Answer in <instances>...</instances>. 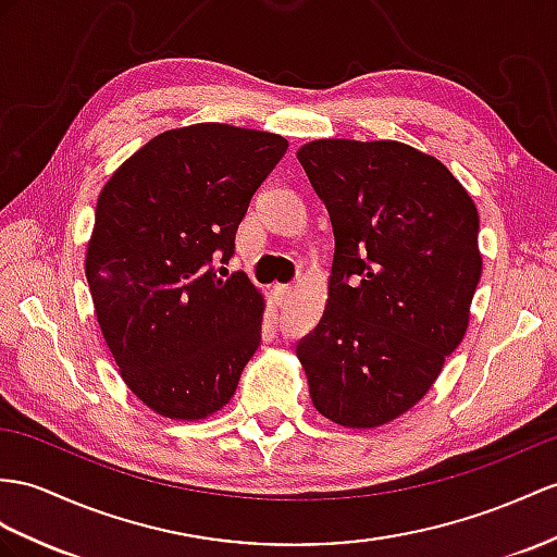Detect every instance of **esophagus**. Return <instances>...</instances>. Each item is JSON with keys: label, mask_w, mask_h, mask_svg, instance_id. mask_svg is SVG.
<instances>
[{"label": "esophagus", "mask_w": 557, "mask_h": 557, "mask_svg": "<svg viewBox=\"0 0 557 557\" xmlns=\"http://www.w3.org/2000/svg\"><path fill=\"white\" fill-rule=\"evenodd\" d=\"M274 293H276V297H278V300H281V302H286V300H288V297L293 295L290 286H286V283H276V286H274Z\"/></svg>", "instance_id": "1"}]
</instances>
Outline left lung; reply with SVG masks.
<instances>
[{"mask_svg":"<svg viewBox=\"0 0 557 557\" xmlns=\"http://www.w3.org/2000/svg\"><path fill=\"white\" fill-rule=\"evenodd\" d=\"M297 160L329 210V302L297 343L317 411L375 428L409 411L468 329L480 216L437 158L399 141L319 139Z\"/></svg>","mask_w":557,"mask_h":557,"instance_id":"left-lung-1","label":"left lung"}]
</instances>
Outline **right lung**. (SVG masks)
Returning a JSON list of instances; mask_svg holds the SVG:
<instances>
[{
	"label": "right lung",
	"instance_id": "right-lung-1",
	"mask_svg": "<svg viewBox=\"0 0 557 557\" xmlns=\"http://www.w3.org/2000/svg\"><path fill=\"white\" fill-rule=\"evenodd\" d=\"M286 151L278 134L202 122L158 134L103 186L87 283L122 381L160 416L220 411L260 347L262 295L214 264Z\"/></svg>",
	"mask_w": 557,
	"mask_h": 557
}]
</instances>
